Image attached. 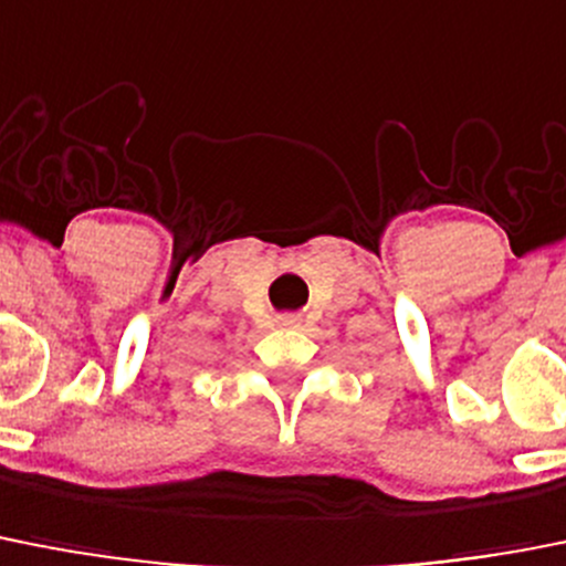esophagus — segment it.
Returning <instances> with one entry per match:
<instances>
[{
    "label": "esophagus",
    "mask_w": 566,
    "mask_h": 566,
    "mask_svg": "<svg viewBox=\"0 0 566 566\" xmlns=\"http://www.w3.org/2000/svg\"><path fill=\"white\" fill-rule=\"evenodd\" d=\"M277 325H283V328H292V325H297V317H294V314H280Z\"/></svg>",
    "instance_id": "esophagus-1"
}]
</instances>
